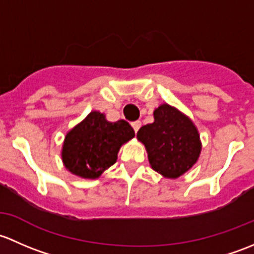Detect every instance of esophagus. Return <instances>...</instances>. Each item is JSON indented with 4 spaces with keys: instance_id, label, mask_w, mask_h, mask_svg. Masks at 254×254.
Here are the masks:
<instances>
[{
    "instance_id": "obj_1",
    "label": "esophagus",
    "mask_w": 254,
    "mask_h": 254,
    "mask_svg": "<svg viewBox=\"0 0 254 254\" xmlns=\"http://www.w3.org/2000/svg\"><path fill=\"white\" fill-rule=\"evenodd\" d=\"M140 126H142V122H140V121H134V122H132V127H133V129H134L135 133L138 132V129H139Z\"/></svg>"
}]
</instances>
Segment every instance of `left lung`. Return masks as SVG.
<instances>
[{"label":"left lung","mask_w":254,"mask_h":254,"mask_svg":"<svg viewBox=\"0 0 254 254\" xmlns=\"http://www.w3.org/2000/svg\"><path fill=\"white\" fill-rule=\"evenodd\" d=\"M144 144L150 167L165 179H179L198 161L202 151L199 132L192 120L169 104L154 110V122L137 133Z\"/></svg>","instance_id":"8db88e82"}]
</instances>
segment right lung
Here are the masks:
<instances>
[{"label": "right lung", "instance_id": "obj_1", "mask_svg": "<svg viewBox=\"0 0 254 254\" xmlns=\"http://www.w3.org/2000/svg\"><path fill=\"white\" fill-rule=\"evenodd\" d=\"M134 137L125 120L110 122L105 114H90L67 132L61 150L64 167L78 177L95 180L117 160L121 146Z\"/></svg>", "mask_w": 254, "mask_h": 254}]
</instances>
